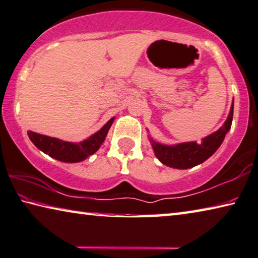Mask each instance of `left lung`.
I'll return each mask as SVG.
<instances>
[{"label":"left lung","mask_w":258,"mask_h":258,"mask_svg":"<svg viewBox=\"0 0 258 258\" xmlns=\"http://www.w3.org/2000/svg\"><path fill=\"white\" fill-rule=\"evenodd\" d=\"M233 104L232 101L229 116L224 124L217 132L202 138L201 143L186 142L175 145H164L155 142L153 138L149 136L155 157L161 163L176 169H188L205 162L218 150V147L224 141L225 135L231 129L232 120H233Z\"/></svg>","instance_id":"1"}]
</instances>
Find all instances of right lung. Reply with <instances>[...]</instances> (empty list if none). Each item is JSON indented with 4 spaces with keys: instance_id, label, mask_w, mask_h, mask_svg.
I'll use <instances>...</instances> for the list:
<instances>
[{
    "instance_id": "add662e5",
    "label": "right lung",
    "mask_w": 258,
    "mask_h": 258,
    "mask_svg": "<svg viewBox=\"0 0 258 258\" xmlns=\"http://www.w3.org/2000/svg\"><path fill=\"white\" fill-rule=\"evenodd\" d=\"M114 122V117L107 121L106 124L103 125V128L98 130L96 134L91 135L89 138L84 139L80 143H71L65 142L61 139L45 136L33 132H28L27 135L32 143L37 149L48 154L49 157L58 160L61 162L75 163L81 162L90 157L103 144L105 138L107 136V133Z\"/></svg>"
}]
</instances>
